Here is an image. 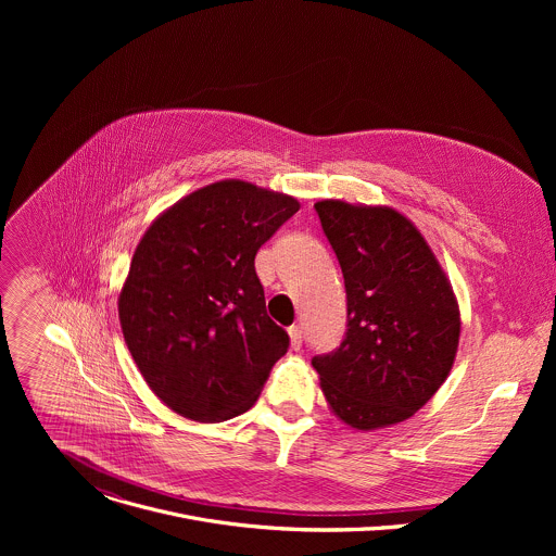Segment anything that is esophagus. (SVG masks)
<instances>
[{
	"mask_svg": "<svg viewBox=\"0 0 556 556\" xmlns=\"http://www.w3.org/2000/svg\"><path fill=\"white\" fill-rule=\"evenodd\" d=\"M288 337H290L292 350H299L301 343H303V332H301V328H299V326H290V328H288Z\"/></svg>",
	"mask_w": 556,
	"mask_h": 556,
	"instance_id": "34e87169",
	"label": "esophagus"
}]
</instances>
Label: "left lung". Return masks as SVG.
<instances>
[{"label": "left lung", "instance_id": "8db88e82", "mask_svg": "<svg viewBox=\"0 0 556 556\" xmlns=\"http://www.w3.org/2000/svg\"><path fill=\"white\" fill-rule=\"evenodd\" d=\"M339 257L348 332L314 356L332 414L358 431L405 422L446 380L459 343V305L422 232L391 206L314 204Z\"/></svg>", "mask_w": 556, "mask_h": 556}]
</instances>
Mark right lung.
<instances>
[{"mask_svg": "<svg viewBox=\"0 0 556 556\" xmlns=\"http://www.w3.org/2000/svg\"><path fill=\"white\" fill-rule=\"evenodd\" d=\"M244 180L206 185L157 215L118 294L125 343L172 412L222 422L249 412L288 334L266 314L255 255L299 211Z\"/></svg>", "mask_w": 556, "mask_h": 556, "instance_id": "right-lung-1", "label": "right lung"}]
</instances>
